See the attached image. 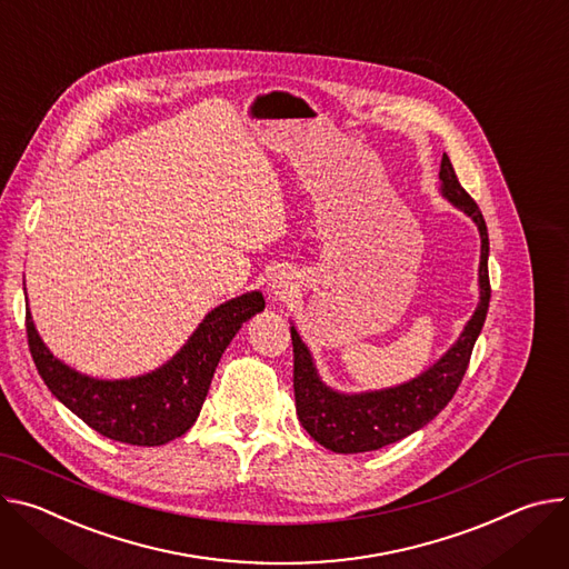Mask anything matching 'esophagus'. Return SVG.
Listing matches in <instances>:
<instances>
[{
	"label": "esophagus",
	"instance_id": "obj_1",
	"mask_svg": "<svg viewBox=\"0 0 569 569\" xmlns=\"http://www.w3.org/2000/svg\"><path fill=\"white\" fill-rule=\"evenodd\" d=\"M293 291H296V282H293V278H291L289 273H278V276H273V280H271V289H269L271 300L282 302V300L291 298V293H293Z\"/></svg>",
	"mask_w": 569,
	"mask_h": 569
}]
</instances>
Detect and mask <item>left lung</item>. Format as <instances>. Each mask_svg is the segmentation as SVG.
Instances as JSON below:
<instances>
[{
	"label": "left lung",
	"mask_w": 569,
	"mask_h": 569,
	"mask_svg": "<svg viewBox=\"0 0 569 569\" xmlns=\"http://www.w3.org/2000/svg\"><path fill=\"white\" fill-rule=\"evenodd\" d=\"M438 178L443 197L463 210L477 223L481 234L479 305L457 343L416 380L393 389L355 396L332 391L321 382L307 346L300 341L296 328H291L296 413L307 433L332 452L359 455L398 443L448 407L468 370L490 302L488 228L479 206L461 187L448 153H443V160H440Z\"/></svg>",
	"instance_id": "obj_1"
}]
</instances>
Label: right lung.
<instances>
[{
    "instance_id": "right-lung-1",
    "label": "right lung",
    "mask_w": 569,
    "mask_h": 569,
    "mask_svg": "<svg viewBox=\"0 0 569 569\" xmlns=\"http://www.w3.org/2000/svg\"><path fill=\"white\" fill-rule=\"evenodd\" d=\"M262 309L260 291L214 307L171 361L131 380H94L58 361L36 332L29 307L27 339L47 389L72 413L106 438L153 448L182 436L197 422L223 350Z\"/></svg>"
}]
</instances>
